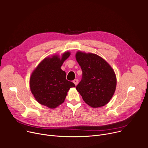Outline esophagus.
I'll list each match as a JSON object with an SVG mask.
<instances>
[{
	"label": "esophagus",
	"instance_id": "esophagus-1",
	"mask_svg": "<svg viewBox=\"0 0 148 148\" xmlns=\"http://www.w3.org/2000/svg\"><path fill=\"white\" fill-rule=\"evenodd\" d=\"M73 83L75 84V86H77L78 84V80L77 79H75L73 81Z\"/></svg>",
	"mask_w": 148,
	"mask_h": 148
}]
</instances>
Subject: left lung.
Segmentation results:
<instances>
[{"label":"left lung","mask_w":148,"mask_h":148,"mask_svg":"<svg viewBox=\"0 0 148 148\" xmlns=\"http://www.w3.org/2000/svg\"><path fill=\"white\" fill-rule=\"evenodd\" d=\"M76 60L83 71L76 89L83 100L97 108L108 103L116 87V77L111 66L103 58L92 53L78 51Z\"/></svg>","instance_id":"obj_1"}]
</instances>
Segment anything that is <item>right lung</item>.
I'll list each match as a JSON object with an SVG mask.
<instances>
[{
	"label": "right lung",
	"instance_id": "right-lung-1",
	"mask_svg": "<svg viewBox=\"0 0 148 148\" xmlns=\"http://www.w3.org/2000/svg\"><path fill=\"white\" fill-rule=\"evenodd\" d=\"M70 56L64 52L61 58L53 56L45 58L39 64L30 77V89L36 100L50 109L56 108L64 103L70 88L75 84L66 80V73L61 69Z\"/></svg>",
	"mask_w": 148,
	"mask_h": 148
}]
</instances>
